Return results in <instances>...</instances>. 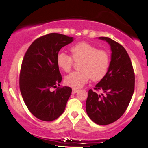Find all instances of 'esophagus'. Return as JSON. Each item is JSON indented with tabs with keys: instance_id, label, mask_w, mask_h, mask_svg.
Instances as JSON below:
<instances>
[{
	"instance_id": "esophagus-1",
	"label": "esophagus",
	"mask_w": 148,
	"mask_h": 148,
	"mask_svg": "<svg viewBox=\"0 0 148 148\" xmlns=\"http://www.w3.org/2000/svg\"><path fill=\"white\" fill-rule=\"evenodd\" d=\"M78 92V90L77 89H75V88H73V89L72 90V94H75Z\"/></svg>"
}]
</instances>
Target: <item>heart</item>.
<instances>
[{"mask_svg":"<svg viewBox=\"0 0 148 148\" xmlns=\"http://www.w3.org/2000/svg\"><path fill=\"white\" fill-rule=\"evenodd\" d=\"M72 57L60 51L56 56L58 66L64 72H69L76 62L82 60L79 71L71 73L66 76L64 82L67 86L73 88H80L89 81L102 80L108 71L110 57L106 51L99 49L97 47L87 43L80 42L73 45L70 49Z\"/></svg>","mask_w":148,"mask_h":148,"instance_id":"b5f03b06","label":"heart"}]
</instances>
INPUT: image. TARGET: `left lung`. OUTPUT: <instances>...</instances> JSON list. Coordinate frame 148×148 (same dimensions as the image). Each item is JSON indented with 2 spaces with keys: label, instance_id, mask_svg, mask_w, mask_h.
<instances>
[{
  "label": "left lung",
  "instance_id": "8db88e82",
  "mask_svg": "<svg viewBox=\"0 0 148 148\" xmlns=\"http://www.w3.org/2000/svg\"><path fill=\"white\" fill-rule=\"evenodd\" d=\"M112 50L111 62L106 76L94 89L89 90L86 109L89 118L99 125H107L118 120L129 105L135 90V73L129 56L124 47L105 36Z\"/></svg>",
  "mask_w": 148,
  "mask_h": 148
}]
</instances>
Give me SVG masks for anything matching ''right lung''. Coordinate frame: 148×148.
<instances>
[{
  "instance_id": "right-lung-1",
  "label": "right lung",
  "mask_w": 148,
  "mask_h": 148,
  "mask_svg": "<svg viewBox=\"0 0 148 148\" xmlns=\"http://www.w3.org/2000/svg\"><path fill=\"white\" fill-rule=\"evenodd\" d=\"M73 38L59 33H49L36 39L23 58L20 74V89L31 114L39 120L51 122L64 112L71 94L70 87L60 86L62 76L56 63L60 49Z\"/></svg>"
}]
</instances>
